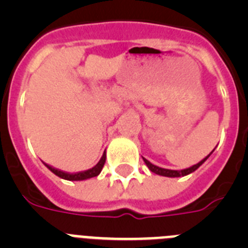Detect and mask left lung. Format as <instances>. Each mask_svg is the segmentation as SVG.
I'll list each match as a JSON object with an SVG mask.
<instances>
[{
    "label": "left lung",
    "instance_id": "left-lung-1",
    "mask_svg": "<svg viewBox=\"0 0 248 248\" xmlns=\"http://www.w3.org/2000/svg\"><path fill=\"white\" fill-rule=\"evenodd\" d=\"M212 151H214V150H212ZM212 151H211V153H210L209 155H207V156L205 157V159L201 160L200 163L195 164V165L190 166V168H187V169H184V170H170V169L159 168V166L154 165V164H151L150 161H149V160L144 159V157H143V159H144V163H145L146 166H148V168H149V170L154 172V174L160 175V176H166V177H181V176H186V175L191 174V172H194L195 170H198V169L200 168V166L202 165L203 163H205L206 160L209 159L210 155L212 154Z\"/></svg>",
    "mask_w": 248,
    "mask_h": 248
}]
</instances>
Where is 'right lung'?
<instances>
[{"instance_id":"add662e5","label":"right lung","mask_w":248,"mask_h":248,"mask_svg":"<svg viewBox=\"0 0 248 248\" xmlns=\"http://www.w3.org/2000/svg\"><path fill=\"white\" fill-rule=\"evenodd\" d=\"M105 159H107V155H105V151H104V154H103L102 159L99 160V163H98L97 165L93 166V168L89 169V170H85V171H80V172H76V174L64 172V171H62V170H58V169L52 168V166L47 165V164H45V165L47 166V168L49 169L50 171L53 172L54 175L59 176L61 179H64V180H69V181H82V180H87V179H91V177L98 176V175L100 174V171H102L103 166H104Z\"/></svg>"}]
</instances>
